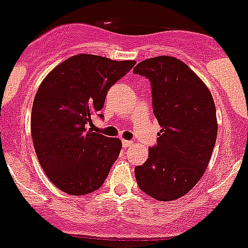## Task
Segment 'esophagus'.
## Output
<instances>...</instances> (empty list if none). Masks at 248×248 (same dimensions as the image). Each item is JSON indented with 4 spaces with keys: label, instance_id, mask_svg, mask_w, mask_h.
I'll return each instance as SVG.
<instances>
[{
    "label": "esophagus",
    "instance_id": "esophagus-1",
    "mask_svg": "<svg viewBox=\"0 0 248 248\" xmlns=\"http://www.w3.org/2000/svg\"><path fill=\"white\" fill-rule=\"evenodd\" d=\"M122 144H123L124 148H127L132 144V141H129V140H122Z\"/></svg>",
    "mask_w": 248,
    "mask_h": 248
}]
</instances>
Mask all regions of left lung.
<instances>
[{
  "mask_svg": "<svg viewBox=\"0 0 248 248\" xmlns=\"http://www.w3.org/2000/svg\"><path fill=\"white\" fill-rule=\"evenodd\" d=\"M134 73L151 83L153 113L161 126L146 163L135 168L137 185L154 199L176 200L206 170L217 139L215 102L202 80L172 56L141 61Z\"/></svg>",
  "mask_w": 248,
  "mask_h": 248,
  "instance_id": "1",
  "label": "left lung"
}]
</instances>
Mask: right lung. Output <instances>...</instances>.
<instances>
[{
	"label": "right lung",
	"instance_id": "1",
	"mask_svg": "<svg viewBox=\"0 0 248 248\" xmlns=\"http://www.w3.org/2000/svg\"><path fill=\"white\" fill-rule=\"evenodd\" d=\"M135 63L79 54L56 66L41 83L31 135L42 169L62 192H95L118 159L121 140L93 132V117L104 118L100 111L107 93Z\"/></svg>",
	"mask_w": 248,
	"mask_h": 248
}]
</instances>
